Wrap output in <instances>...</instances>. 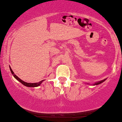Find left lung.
<instances>
[{"label": "left lung", "mask_w": 122, "mask_h": 122, "mask_svg": "<svg viewBox=\"0 0 122 122\" xmlns=\"http://www.w3.org/2000/svg\"><path fill=\"white\" fill-rule=\"evenodd\" d=\"M106 80V79H104V80H102V81H97V82H96V83H95V84H94V85H97V84H100V83H102L103 81H105Z\"/></svg>", "instance_id": "obj_1"}]
</instances>
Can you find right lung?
Returning <instances> with one entry per match:
<instances>
[{"label":"right lung","mask_w":122,"mask_h":122,"mask_svg":"<svg viewBox=\"0 0 122 122\" xmlns=\"http://www.w3.org/2000/svg\"><path fill=\"white\" fill-rule=\"evenodd\" d=\"M10 71H11L12 74H13V76L15 77V78H16V79L17 80V81H19L20 82H21V83H22V84H24V86H26V87H38V86H39L40 85H41V83L43 82V81H44V80H43V81H39V82H38V83H26V82H25V81H22V80H21V79H20V78H18V77L17 76V75H16L15 74H14V72H13V71H12V69L10 68Z\"/></svg>","instance_id":"1"}]
</instances>
